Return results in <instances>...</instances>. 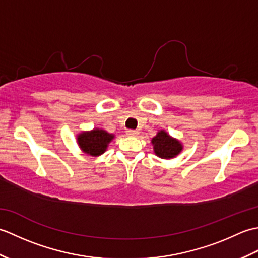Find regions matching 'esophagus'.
I'll use <instances>...</instances> for the list:
<instances>
[{
    "mask_svg": "<svg viewBox=\"0 0 258 258\" xmlns=\"http://www.w3.org/2000/svg\"><path fill=\"white\" fill-rule=\"evenodd\" d=\"M139 134V132L138 131H135V130H127L126 131V135L127 136H136Z\"/></svg>",
    "mask_w": 258,
    "mask_h": 258,
    "instance_id": "esophagus-1",
    "label": "esophagus"
}]
</instances>
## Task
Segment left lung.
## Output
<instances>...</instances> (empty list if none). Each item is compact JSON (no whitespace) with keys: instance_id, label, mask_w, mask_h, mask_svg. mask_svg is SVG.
I'll return each mask as SVG.
<instances>
[{"instance_id":"1","label":"left lung","mask_w":258,"mask_h":258,"mask_svg":"<svg viewBox=\"0 0 258 258\" xmlns=\"http://www.w3.org/2000/svg\"><path fill=\"white\" fill-rule=\"evenodd\" d=\"M154 145L155 154L161 158H173L182 151V145L175 139H172L166 132L161 131L154 139L152 140Z\"/></svg>"}]
</instances>
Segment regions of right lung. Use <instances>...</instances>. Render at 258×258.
Segmentation results:
<instances>
[{
	"mask_svg": "<svg viewBox=\"0 0 258 258\" xmlns=\"http://www.w3.org/2000/svg\"><path fill=\"white\" fill-rule=\"evenodd\" d=\"M114 138V135L108 134L106 131L95 128L91 132H85L79 135V145L86 154L98 156L106 151L107 144Z\"/></svg>",
	"mask_w": 258,
	"mask_h": 258,
	"instance_id": "1",
	"label": "right lung"
}]
</instances>
